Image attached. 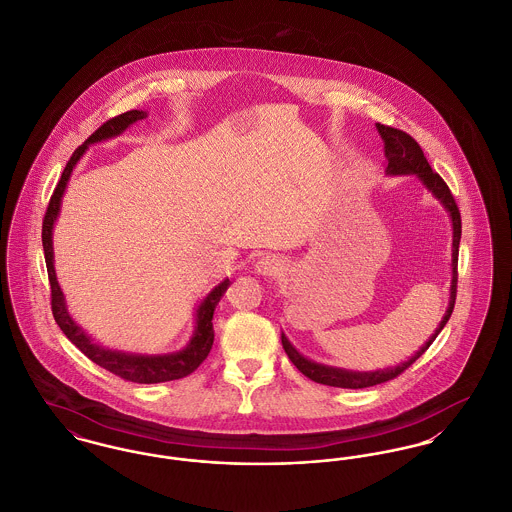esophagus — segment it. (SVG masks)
Wrapping results in <instances>:
<instances>
[{"mask_svg": "<svg viewBox=\"0 0 512 512\" xmlns=\"http://www.w3.org/2000/svg\"><path fill=\"white\" fill-rule=\"evenodd\" d=\"M282 267H284V263L276 255H263L255 261V272L261 276H274L282 271Z\"/></svg>", "mask_w": 512, "mask_h": 512, "instance_id": "esophagus-1", "label": "esophagus"}]
</instances>
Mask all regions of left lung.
<instances>
[{"mask_svg": "<svg viewBox=\"0 0 512 512\" xmlns=\"http://www.w3.org/2000/svg\"><path fill=\"white\" fill-rule=\"evenodd\" d=\"M377 131L383 139V151H385V174L387 176H416L421 181V185L441 203V207L447 211L451 218L452 228V259H451V290H449V305L447 311L439 323V327L421 344L420 350L410 356L406 361H400L394 367H383V369H373V371H354V369H344V367H334V365H325L319 361L309 360L301 354L300 350L288 340V336L282 332V346L284 352L292 363L300 369L305 377H309L315 383L329 385V387H340V389H365L373 385H381L385 381H391L398 377L404 369H408L414 361L420 358L421 354L431 346V342L437 338V334L443 331L447 321L451 319L452 309H454V300H456V265H458V245H460V236H462V224H460V212L454 203V197L451 195V189L447 183L441 180L439 174H435L425 160L420 145L404 131L387 127L377 123Z\"/></svg>", "mask_w": 512, "mask_h": 512, "instance_id": "obj_1", "label": "left lung"}]
</instances>
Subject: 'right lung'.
Wrapping results in <instances>:
<instances>
[{
	"label": "right lung",
	"instance_id": "1",
	"mask_svg": "<svg viewBox=\"0 0 512 512\" xmlns=\"http://www.w3.org/2000/svg\"><path fill=\"white\" fill-rule=\"evenodd\" d=\"M147 116L149 114L145 110H131V112L121 114L118 118H112V120L106 121L102 127H98L91 137L77 151L73 152V156L69 158L65 170L61 174L60 183H58V187H56V191L50 199L48 211L44 216L42 245H44L48 278H50V286H52V311H54V319L60 325L63 334L96 365L112 371L114 375H118L125 381L151 385V383H164V381H174V379L187 377L209 356L212 342H214L212 315H214V309H216L218 301L230 286V278H224L218 286L212 288L203 300L197 303L193 332H191L187 344L181 350L166 352V354H139V352H125V350H116V348H106V346L94 342L91 334L85 331L81 325H77L73 321V317L69 315L65 296L61 292L60 282H58L56 267H54V240H52L54 238V226H56V220L60 216L61 199H63L65 187L69 183V178H71L75 166L85 156V152L89 151L91 145L120 137L125 129H129L137 121L145 120Z\"/></svg>",
	"mask_w": 512,
	"mask_h": 512
}]
</instances>
